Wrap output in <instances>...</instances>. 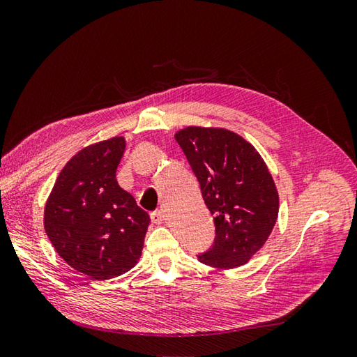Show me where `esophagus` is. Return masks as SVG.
<instances>
[{"label": "esophagus", "instance_id": "1", "mask_svg": "<svg viewBox=\"0 0 357 357\" xmlns=\"http://www.w3.org/2000/svg\"><path fill=\"white\" fill-rule=\"evenodd\" d=\"M164 220H165V215H164V212H162V211H154V212H151V222H153V223L160 225L162 222H164Z\"/></svg>", "mask_w": 357, "mask_h": 357}]
</instances>
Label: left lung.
Segmentation results:
<instances>
[{
  "label": "left lung",
  "instance_id": "left-lung-1",
  "mask_svg": "<svg viewBox=\"0 0 357 357\" xmlns=\"http://www.w3.org/2000/svg\"><path fill=\"white\" fill-rule=\"evenodd\" d=\"M174 137L215 225L213 243L198 259L217 268L246 264L278 218L280 198L267 165L255 146L226 129L189 126Z\"/></svg>",
  "mask_w": 357,
  "mask_h": 357
}]
</instances>
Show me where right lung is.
Returning a JSON list of instances; mask_svg holds the SVG:
<instances>
[{
    "instance_id": "right-lung-1",
    "label": "right lung",
    "mask_w": 357,
    "mask_h": 357,
    "mask_svg": "<svg viewBox=\"0 0 357 357\" xmlns=\"http://www.w3.org/2000/svg\"><path fill=\"white\" fill-rule=\"evenodd\" d=\"M125 139L84 148L57 176L45 206V231L63 261L96 281L131 270L150 215L116 183Z\"/></svg>"
}]
</instances>
